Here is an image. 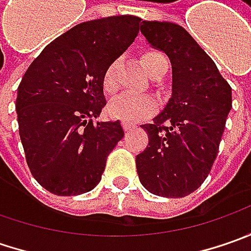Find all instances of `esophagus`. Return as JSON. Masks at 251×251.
<instances>
[{"instance_id": "esophagus-1", "label": "esophagus", "mask_w": 251, "mask_h": 251, "mask_svg": "<svg viewBox=\"0 0 251 251\" xmlns=\"http://www.w3.org/2000/svg\"><path fill=\"white\" fill-rule=\"evenodd\" d=\"M121 124H123V128H124L126 131L134 130V128L137 127V124H134V123H130V121H126V120L123 121Z\"/></svg>"}]
</instances>
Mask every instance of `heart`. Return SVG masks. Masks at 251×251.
Wrapping results in <instances>:
<instances>
[{
  "label": "heart",
  "instance_id": "b5f03b06",
  "mask_svg": "<svg viewBox=\"0 0 251 251\" xmlns=\"http://www.w3.org/2000/svg\"><path fill=\"white\" fill-rule=\"evenodd\" d=\"M166 61V58L158 51H147L142 55V64L150 75H155L159 71L160 65ZM119 60H114L109 64L103 75V88L104 91L114 92L119 86L117 81V70H119ZM158 103L150 95H130L124 93L113 99L107 107V113L113 119H120L126 121H141L150 117L156 110Z\"/></svg>",
  "mask_w": 251,
  "mask_h": 251
}]
</instances>
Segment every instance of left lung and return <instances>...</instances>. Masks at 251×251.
<instances>
[{
    "instance_id": "8db88e82",
    "label": "left lung",
    "mask_w": 251,
    "mask_h": 251,
    "mask_svg": "<svg viewBox=\"0 0 251 251\" xmlns=\"http://www.w3.org/2000/svg\"><path fill=\"white\" fill-rule=\"evenodd\" d=\"M141 33L172 63V96L153 124L141 126L150 145L137 155L141 184L160 197H186L207 178L232 109V88L184 27L142 21Z\"/></svg>"
}]
</instances>
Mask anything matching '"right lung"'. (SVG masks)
<instances>
[{"instance_id":"right-lung-1","label":"right lung","mask_w":251,"mask_h":251,"mask_svg":"<svg viewBox=\"0 0 251 251\" xmlns=\"http://www.w3.org/2000/svg\"><path fill=\"white\" fill-rule=\"evenodd\" d=\"M141 18L107 16L74 26L39 54L18 86L16 114L26 162L55 196L99 184L106 158L124 137L121 123L98 121L103 75L140 32Z\"/></svg>"}]
</instances>
